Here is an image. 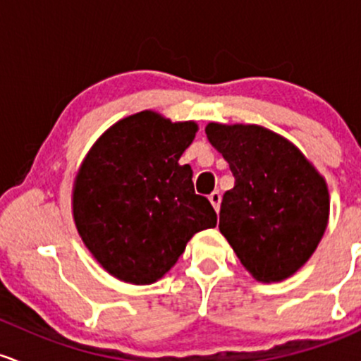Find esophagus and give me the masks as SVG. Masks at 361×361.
I'll return each mask as SVG.
<instances>
[{
    "mask_svg": "<svg viewBox=\"0 0 361 361\" xmlns=\"http://www.w3.org/2000/svg\"><path fill=\"white\" fill-rule=\"evenodd\" d=\"M208 200H209V202H212V204H213V208L214 209H216V212H218V209H220V202H221V194L220 192H218V191H213L212 194H209V196H208Z\"/></svg>",
    "mask_w": 361,
    "mask_h": 361,
    "instance_id": "34e87169",
    "label": "esophagus"
}]
</instances>
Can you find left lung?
<instances>
[{"mask_svg": "<svg viewBox=\"0 0 361 361\" xmlns=\"http://www.w3.org/2000/svg\"><path fill=\"white\" fill-rule=\"evenodd\" d=\"M235 177L220 232L257 281L290 278L317 249L329 220L326 179L286 137L257 124L206 126Z\"/></svg>", "mask_w": 361, "mask_h": 361, "instance_id": "left-lung-1", "label": "left lung"}]
</instances>
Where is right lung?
Wrapping results in <instances>:
<instances>
[{
	"label": "right lung",
	"instance_id": "1",
	"mask_svg": "<svg viewBox=\"0 0 361 361\" xmlns=\"http://www.w3.org/2000/svg\"><path fill=\"white\" fill-rule=\"evenodd\" d=\"M196 131L192 121L143 111L109 128L85 157L73 218L92 256L121 281H159L194 233L216 225L212 202L194 192L191 167L179 164Z\"/></svg>",
	"mask_w": 361,
	"mask_h": 361
}]
</instances>
